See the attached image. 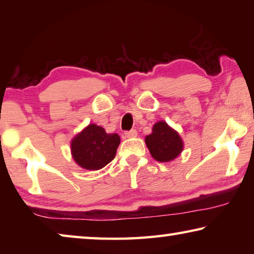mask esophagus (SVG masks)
<instances>
[{
    "label": "esophagus",
    "mask_w": 254,
    "mask_h": 254,
    "mask_svg": "<svg viewBox=\"0 0 254 254\" xmlns=\"http://www.w3.org/2000/svg\"><path fill=\"white\" fill-rule=\"evenodd\" d=\"M124 134H126L127 137H135L137 135V132L136 130H130V131H127Z\"/></svg>",
    "instance_id": "1"
}]
</instances>
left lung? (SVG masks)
<instances>
[{
    "label": "left lung",
    "mask_w": 254,
    "mask_h": 254,
    "mask_svg": "<svg viewBox=\"0 0 254 254\" xmlns=\"http://www.w3.org/2000/svg\"><path fill=\"white\" fill-rule=\"evenodd\" d=\"M145 144L153 159L160 162L174 160L184 149V142L178 132L165 121L154 124L151 134L145 136Z\"/></svg>",
    "instance_id": "left-lung-1"
}]
</instances>
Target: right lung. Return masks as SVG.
Here are the masks:
<instances>
[{
    "mask_svg": "<svg viewBox=\"0 0 254 254\" xmlns=\"http://www.w3.org/2000/svg\"><path fill=\"white\" fill-rule=\"evenodd\" d=\"M120 142L117 133L109 134L102 127L89 124L71 140V156L81 168L98 170L113 160Z\"/></svg>",
    "mask_w": 254,
    "mask_h": 254,
    "instance_id": "1",
    "label": "right lung"
}]
</instances>
